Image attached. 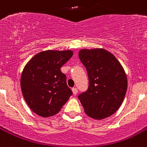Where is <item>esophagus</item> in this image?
Instances as JSON below:
<instances>
[{
  "label": "esophagus",
  "instance_id": "obj_1",
  "mask_svg": "<svg viewBox=\"0 0 147 147\" xmlns=\"http://www.w3.org/2000/svg\"><path fill=\"white\" fill-rule=\"evenodd\" d=\"M71 90H72V93H73L74 95H76L78 93V90H77V88H73L72 89H71Z\"/></svg>",
  "mask_w": 147,
  "mask_h": 147
}]
</instances>
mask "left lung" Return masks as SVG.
<instances>
[{
	"label": "left lung",
	"mask_w": 147,
	"mask_h": 147,
	"mask_svg": "<svg viewBox=\"0 0 147 147\" xmlns=\"http://www.w3.org/2000/svg\"><path fill=\"white\" fill-rule=\"evenodd\" d=\"M78 57L88 71V90L78 96L84 113L95 119L110 116L118 110L127 91L125 70L115 57L104 49H83Z\"/></svg>",
	"instance_id": "1"
}]
</instances>
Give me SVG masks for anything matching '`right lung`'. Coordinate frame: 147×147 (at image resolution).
Listing matches in <instances>:
<instances>
[{
    "label": "right lung",
    "instance_id": "obj_1",
    "mask_svg": "<svg viewBox=\"0 0 147 147\" xmlns=\"http://www.w3.org/2000/svg\"><path fill=\"white\" fill-rule=\"evenodd\" d=\"M72 55L71 51H42L24 68L20 81L22 95L37 115H56L72 95L66 84V76L60 70Z\"/></svg>",
    "mask_w": 147,
    "mask_h": 147
}]
</instances>
